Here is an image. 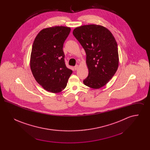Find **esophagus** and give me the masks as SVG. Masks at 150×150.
<instances>
[{
  "label": "esophagus",
  "mask_w": 150,
  "mask_h": 150,
  "mask_svg": "<svg viewBox=\"0 0 150 150\" xmlns=\"http://www.w3.org/2000/svg\"><path fill=\"white\" fill-rule=\"evenodd\" d=\"M79 68V65L78 64H76L75 67H74V69L75 70H78Z\"/></svg>",
  "instance_id": "1"
}]
</instances>
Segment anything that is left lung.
<instances>
[{
    "mask_svg": "<svg viewBox=\"0 0 150 150\" xmlns=\"http://www.w3.org/2000/svg\"><path fill=\"white\" fill-rule=\"evenodd\" d=\"M73 35L86 51L88 76L86 86L99 89L105 86L119 66L117 44L112 33L97 25H87L74 30Z\"/></svg>",
    "mask_w": 150,
    "mask_h": 150,
    "instance_id": "obj_1",
    "label": "left lung"
}]
</instances>
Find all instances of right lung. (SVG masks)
Returning a JSON list of instances; mask_svg holds the SVG:
<instances>
[{
	"mask_svg": "<svg viewBox=\"0 0 150 150\" xmlns=\"http://www.w3.org/2000/svg\"><path fill=\"white\" fill-rule=\"evenodd\" d=\"M71 29L54 26L41 30L32 47L30 68L36 81L47 91L61 92L72 71L64 62L63 46Z\"/></svg>",
	"mask_w": 150,
	"mask_h": 150,
	"instance_id": "1",
	"label": "right lung"
}]
</instances>
